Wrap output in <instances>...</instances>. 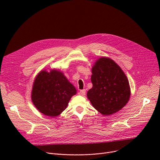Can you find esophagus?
<instances>
[{"instance_id": "esophagus-1", "label": "esophagus", "mask_w": 160, "mask_h": 160, "mask_svg": "<svg viewBox=\"0 0 160 160\" xmlns=\"http://www.w3.org/2000/svg\"><path fill=\"white\" fill-rule=\"evenodd\" d=\"M78 95H81V96H84L86 95V89H82L80 90V92L78 93Z\"/></svg>"}]
</instances>
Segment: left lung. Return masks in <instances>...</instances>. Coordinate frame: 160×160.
<instances>
[{"label":"left lung","mask_w":160,"mask_h":160,"mask_svg":"<svg viewBox=\"0 0 160 160\" xmlns=\"http://www.w3.org/2000/svg\"><path fill=\"white\" fill-rule=\"evenodd\" d=\"M93 87L88 98L103 115H111L120 111L128 102L130 88L127 76L111 58L101 57L91 69Z\"/></svg>","instance_id":"8db88e82"}]
</instances>
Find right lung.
Returning <instances> with one entry per match:
<instances>
[{
  "instance_id": "add662e5",
  "label": "right lung",
  "mask_w": 160,
  "mask_h": 160,
  "mask_svg": "<svg viewBox=\"0 0 160 160\" xmlns=\"http://www.w3.org/2000/svg\"><path fill=\"white\" fill-rule=\"evenodd\" d=\"M77 89L59 69L41 70L33 83L32 101L37 110L43 115L55 117L68 106Z\"/></svg>"
}]
</instances>
